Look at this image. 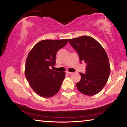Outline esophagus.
Segmentation results:
<instances>
[{"label": "esophagus", "mask_w": 127, "mask_h": 127, "mask_svg": "<svg viewBox=\"0 0 127 127\" xmlns=\"http://www.w3.org/2000/svg\"><path fill=\"white\" fill-rule=\"evenodd\" d=\"M66 73L67 74H69V75H71V74H72V72H69V71H67Z\"/></svg>", "instance_id": "34e87169"}]
</instances>
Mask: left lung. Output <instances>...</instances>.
I'll list each match as a JSON object with an SVG mask.
<instances>
[{"label":"left lung","instance_id":"left-lung-1","mask_svg":"<svg viewBox=\"0 0 127 127\" xmlns=\"http://www.w3.org/2000/svg\"><path fill=\"white\" fill-rule=\"evenodd\" d=\"M71 45L79 55L80 62L87 64L86 73H79L81 80L76 84L82 94L93 96L99 93L107 83L110 73L109 57L102 45L89 36L69 39Z\"/></svg>","mask_w":127,"mask_h":127}]
</instances>
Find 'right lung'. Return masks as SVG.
I'll return each mask as SVG.
<instances>
[{
  "label": "right lung",
  "instance_id": "right-lung-1",
  "mask_svg": "<svg viewBox=\"0 0 127 127\" xmlns=\"http://www.w3.org/2000/svg\"><path fill=\"white\" fill-rule=\"evenodd\" d=\"M68 39H46L38 42L28 53L25 75L32 89L43 97L57 94L65 78L64 72L49 68L56 63V53L68 43Z\"/></svg>",
  "mask_w": 127,
  "mask_h": 127
}]
</instances>
